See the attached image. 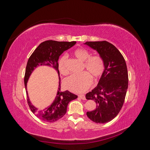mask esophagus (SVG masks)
<instances>
[{
    "mask_svg": "<svg viewBox=\"0 0 150 150\" xmlns=\"http://www.w3.org/2000/svg\"><path fill=\"white\" fill-rule=\"evenodd\" d=\"M79 97L81 99H83V100H85V99H86V97H85L84 95H83V94L79 95Z\"/></svg>",
    "mask_w": 150,
    "mask_h": 150,
    "instance_id": "1",
    "label": "esophagus"
}]
</instances>
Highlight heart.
Returning <instances> with one entry per match:
<instances>
[{
  "mask_svg": "<svg viewBox=\"0 0 150 150\" xmlns=\"http://www.w3.org/2000/svg\"><path fill=\"white\" fill-rule=\"evenodd\" d=\"M74 56L79 61L84 63V72L78 75H72L64 82V87L72 92L82 93L87 90L92 84L93 79H98L102 76L105 68L103 59L98 55L91 56L90 52L84 48H79L73 52ZM58 68L61 74H68L66 56H62L58 61Z\"/></svg>",
  "mask_w": 150,
  "mask_h": 150,
  "instance_id": "obj_1",
  "label": "heart"
}]
</instances>
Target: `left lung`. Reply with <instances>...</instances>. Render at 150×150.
I'll return each instance as SVG.
<instances>
[{
  "mask_svg": "<svg viewBox=\"0 0 150 150\" xmlns=\"http://www.w3.org/2000/svg\"><path fill=\"white\" fill-rule=\"evenodd\" d=\"M84 44L96 51L105 64L97 86L86 94V99L97 104L95 110L86 115L96 123H106L115 118L123 105L128 87L126 64L119 50L106 40Z\"/></svg>",
  "mask_w": 150,
  "mask_h": 150,
  "instance_id": "8db88e82",
  "label": "left lung"
}]
</instances>
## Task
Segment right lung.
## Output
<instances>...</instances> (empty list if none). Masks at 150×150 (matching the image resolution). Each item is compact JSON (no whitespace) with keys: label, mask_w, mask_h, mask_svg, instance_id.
Returning <instances> with one entry per match:
<instances>
[{"label":"right lung","mask_w":150,"mask_h":150,"mask_svg":"<svg viewBox=\"0 0 150 150\" xmlns=\"http://www.w3.org/2000/svg\"><path fill=\"white\" fill-rule=\"evenodd\" d=\"M76 41L59 42L56 40H46L39 44L30 56L27 63L24 76V84L26 90L29 106L34 114L44 121L52 122L63 117L67 111L69 103L78 98L77 95L69 91L61 92V79L58 69V60L59 56L66 50L76 44ZM51 67L56 70L59 76V86L57 96L49 106L43 110H39L31 103L26 91V83L32 72L38 66Z\"/></svg>","instance_id":"obj_1"}]
</instances>
